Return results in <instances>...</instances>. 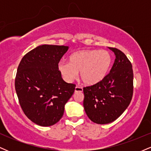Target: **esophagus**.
I'll return each instance as SVG.
<instances>
[{
	"mask_svg": "<svg viewBox=\"0 0 151 151\" xmlns=\"http://www.w3.org/2000/svg\"><path fill=\"white\" fill-rule=\"evenodd\" d=\"M74 91L75 92H82L83 91V89L80 86H76L75 89H74Z\"/></svg>",
	"mask_w": 151,
	"mask_h": 151,
	"instance_id": "esophagus-1",
	"label": "esophagus"
}]
</instances>
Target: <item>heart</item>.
I'll use <instances>...</instances> for the list:
<instances>
[{"mask_svg":"<svg viewBox=\"0 0 151 151\" xmlns=\"http://www.w3.org/2000/svg\"><path fill=\"white\" fill-rule=\"evenodd\" d=\"M111 63V55L106 50H84L72 54L69 62H59L58 70L64 79L68 82L73 81L79 72L83 83L91 86L104 79Z\"/></svg>","mask_w":151,"mask_h":151,"instance_id":"b5f03b06","label":"heart"}]
</instances>
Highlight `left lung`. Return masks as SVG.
Here are the masks:
<instances>
[{"instance_id":"1","label":"left lung","mask_w":151,"mask_h":151,"mask_svg":"<svg viewBox=\"0 0 151 151\" xmlns=\"http://www.w3.org/2000/svg\"><path fill=\"white\" fill-rule=\"evenodd\" d=\"M109 49L116 56L110 72L98 84L83 88L84 111L90 120L98 124L117 119L129 106L133 96L132 65L121 50Z\"/></svg>"}]
</instances>
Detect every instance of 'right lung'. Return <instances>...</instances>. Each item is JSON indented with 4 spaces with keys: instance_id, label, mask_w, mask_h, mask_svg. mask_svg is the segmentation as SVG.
I'll list each match as a JSON object with an SVG mask.
<instances>
[{
    "instance_id": "1",
    "label": "right lung",
    "mask_w": 151,
    "mask_h": 151,
    "mask_svg": "<svg viewBox=\"0 0 151 151\" xmlns=\"http://www.w3.org/2000/svg\"><path fill=\"white\" fill-rule=\"evenodd\" d=\"M68 46L42 45L27 52L18 67L15 87L26 116L41 126L61 119L75 85L65 82L58 63Z\"/></svg>"
}]
</instances>
